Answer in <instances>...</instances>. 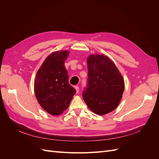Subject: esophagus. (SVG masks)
I'll list each match as a JSON object with an SVG mask.
<instances>
[{
	"label": "esophagus",
	"mask_w": 159,
	"mask_h": 159,
	"mask_svg": "<svg viewBox=\"0 0 159 159\" xmlns=\"http://www.w3.org/2000/svg\"><path fill=\"white\" fill-rule=\"evenodd\" d=\"M74 88H75V91H76V93H78V92H79V89H80L78 86L76 85V86H75Z\"/></svg>",
	"instance_id": "esophagus-1"
}]
</instances>
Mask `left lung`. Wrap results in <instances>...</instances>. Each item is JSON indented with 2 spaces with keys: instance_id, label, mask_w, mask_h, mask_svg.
<instances>
[{
  "instance_id": "left-lung-1",
  "label": "left lung",
  "mask_w": 159,
  "mask_h": 159,
  "mask_svg": "<svg viewBox=\"0 0 159 159\" xmlns=\"http://www.w3.org/2000/svg\"><path fill=\"white\" fill-rule=\"evenodd\" d=\"M88 85L83 98L93 113L103 115L119 104L125 88L124 79L114 62L107 56L91 54L87 59Z\"/></svg>"
}]
</instances>
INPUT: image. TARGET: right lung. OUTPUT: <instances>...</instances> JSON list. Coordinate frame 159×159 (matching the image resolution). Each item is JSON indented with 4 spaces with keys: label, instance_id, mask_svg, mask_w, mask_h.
I'll return each mask as SVG.
<instances>
[{
    "label": "right lung",
    "instance_id": "right-lung-1",
    "mask_svg": "<svg viewBox=\"0 0 159 159\" xmlns=\"http://www.w3.org/2000/svg\"><path fill=\"white\" fill-rule=\"evenodd\" d=\"M68 50L51 53L38 69L34 80L38 102L46 112L59 115L69 107L76 91L68 82L64 62Z\"/></svg>",
    "mask_w": 159,
    "mask_h": 159
}]
</instances>
